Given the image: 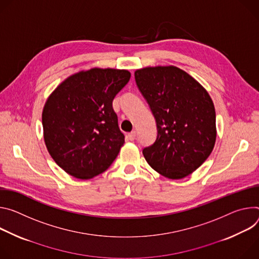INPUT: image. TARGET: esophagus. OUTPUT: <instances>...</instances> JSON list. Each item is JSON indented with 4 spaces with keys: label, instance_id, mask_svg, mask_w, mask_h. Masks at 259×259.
<instances>
[{
    "label": "esophagus",
    "instance_id": "esophagus-1",
    "mask_svg": "<svg viewBox=\"0 0 259 259\" xmlns=\"http://www.w3.org/2000/svg\"><path fill=\"white\" fill-rule=\"evenodd\" d=\"M136 137H137V133H136L135 131L131 132V133L127 135V138H128V140H131V141H134V140L136 139Z\"/></svg>",
    "mask_w": 259,
    "mask_h": 259
}]
</instances>
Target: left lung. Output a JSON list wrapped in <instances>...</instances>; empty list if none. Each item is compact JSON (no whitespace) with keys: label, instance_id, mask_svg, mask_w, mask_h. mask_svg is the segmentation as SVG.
I'll use <instances>...</instances> for the list:
<instances>
[{"label":"left lung","instance_id":"left-lung-1","mask_svg":"<svg viewBox=\"0 0 259 259\" xmlns=\"http://www.w3.org/2000/svg\"><path fill=\"white\" fill-rule=\"evenodd\" d=\"M135 79L157 126L153 145L143 149L145 159L168 179L190 175L215 146L216 113L209 93L175 66L139 69Z\"/></svg>","mask_w":259,"mask_h":259}]
</instances>
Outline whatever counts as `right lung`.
Here are the masks:
<instances>
[{
  "label": "right lung",
  "instance_id": "add662e5",
  "mask_svg": "<svg viewBox=\"0 0 259 259\" xmlns=\"http://www.w3.org/2000/svg\"><path fill=\"white\" fill-rule=\"evenodd\" d=\"M127 70L93 68L66 78L43 108L46 148L69 175L92 179L105 171L124 144L112 102L130 81Z\"/></svg>",
  "mask_w": 259,
  "mask_h": 259
}]
</instances>
